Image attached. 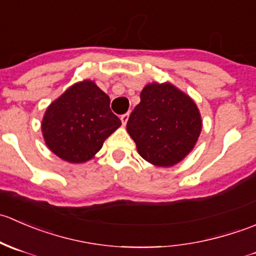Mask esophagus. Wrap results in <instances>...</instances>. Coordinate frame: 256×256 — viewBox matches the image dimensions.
<instances>
[{"label":"esophagus","instance_id":"obj_1","mask_svg":"<svg viewBox=\"0 0 256 256\" xmlns=\"http://www.w3.org/2000/svg\"><path fill=\"white\" fill-rule=\"evenodd\" d=\"M120 120H121V122H122V126H125L126 122H128V112H126V114H124V115H121L120 116Z\"/></svg>","mask_w":256,"mask_h":256}]
</instances>
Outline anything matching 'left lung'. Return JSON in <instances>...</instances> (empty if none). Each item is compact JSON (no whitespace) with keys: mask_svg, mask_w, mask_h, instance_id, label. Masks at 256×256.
I'll list each match as a JSON object with an SVG mask.
<instances>
[{"mask_svg":"<svg viewBox=\"0 0 256 256\" xmlns=\"http://www.w3.org/2000/svg\"><path fill=\"white\" fill-rule=\"evenodd\" d=\"M126 130L138 154L157 167L180 164L194 148L202 116L194 100L172 82H150L140 94Z\"/></svg>","mask_w":256,"mask_h":256,"instance_id":"1","label":"left lung"}]
</instances>
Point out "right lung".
<instances>
[{
	"instance_id": "1",
	"label": "right lung",
	"mask_w": 256,
	"mask_h": 256,
	"mask_svg": "<svg viewBox=\"0 0 256 256\" xmlns=\"http://www.w3.org/2000/svg\"><path fill=\"white\" fill-rule=\"evenodd\" d=\"M120 126L110 110V98L89 79L73 84L50 102L40 124L48 148L69 164L94 158Z\"/></svg>"
}]
</instances>
